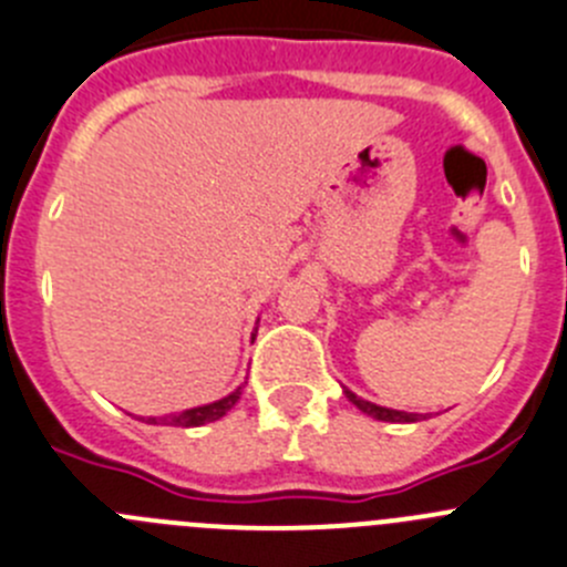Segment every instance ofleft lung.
Here are the masks:
<instances>
[{
    "label": "left lung",
    "instance_id": "1",
    "mask_svg": "<svg viewBox=\"0 0 567 567\" xmlns=\"http://www.w3.org/2000/svg\"><path fill=\"white\" fill-rule=\"evenodd\" d=\"M343 394L349 396V403L358 405V409L363 411L367 416H372V420H380V422H420L422 414H409V411H394V409H383V405L378 403H369V400H363V396H358L355 391L343 389Z\"/></svg>",
    "mask_w": 567,
    "mask_h": 567
}]
</instances>
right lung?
<instances>
[{
  "label": "right lung",
  "instance_id": "add662e5",
  "mask_svg": "<svg viewBox=\"0 0 567 567\" xmlns=\"http://www.w3.org/2000/svg\"><path fill=\"white\" fill-rule=\"evenodd\" d=\"M243 385H237L231 394H226L224 400H215L209 405H198V409H187L182 414H167V416H147V425H182V427H198L206 422H215L220 416H226V411L235 409V403L240 400Z\"/></svg>",
  "mask_w": 567,
  "mask_h": 567
}]
</instances>
